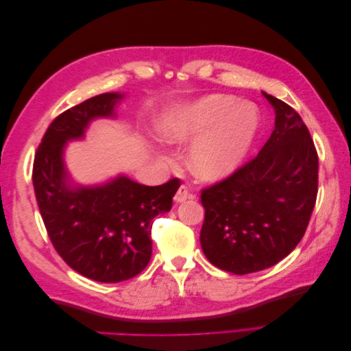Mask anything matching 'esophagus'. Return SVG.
<instances>
[{
    "label": "esophagus",
    "mask_w": 351,
    "mask_h": 351,
    "mask_svg": "<svg viewBox=\"0 0 351 351\" xmlns=\"http://www.w3.org/2000/svg\"><path fill=\"white\" fill-rule=\"evenodd\" d=\"M189 197H192V195H190L187 186L182 184V186L178 187V190H177V193H176V196H174V200L177 202V204H182V202H184V200L189 199Z\"/></svg>",
    "instance_id": "34e87169"
}]
</instances>
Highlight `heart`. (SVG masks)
<instances>
[{"label": "heart", "instance_id": "b5f03b06", "mask_svg": "<svg viewBox=\"0 0 351 351\" xmlns=\"http://www.w3.org/2000/svg\"><path fill=\"white\" fill-rule=\"evenodd\" d=\"M228 95H209L168 111L158 123L161 139L180 143L196 137L189 149V165L205 180L226 177L240 165L254 139L258 114L249 104Z\"/></svg>", "mask_w": 351, "mask_h": 351}]
</instances>
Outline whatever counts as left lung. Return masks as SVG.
<instances>
[{
  "instance_id": "8db88e82",
  "label": "left lung",
  "mask_w": 351,
  "mask_h": 351,
  "mask_svg": "<svg viewBox=\"0 0 351 351\" xmlns=\"http://www.w3.org/2000/svg\"><path fill=\"white\" fill-rule=\"evenodd\" d=\"M275 129L261 152L221 182L202 189L200 244L208 261L244 275L267 269L303 239L317 196V152L289 104L262 92Z\"/></svg>"
}]
</instances>
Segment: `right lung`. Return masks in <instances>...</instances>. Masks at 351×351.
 <instances>
[{"label":"right lung","instance_id":"obj_1","mask_svg":"<svg viewBox=\"0 0 351 351\" xmlns=\"http://www.w3.org/2000/svg\"><path fill=\"white\" fill-rule=\"evenodd\" d=\"M121 93H102L61 112L38 146L32 171L40 217L57 253L80 275L101 282L136 277L151 261L152 219L173 206L180 180L143 186L119 177L98 187H71L62 162L67 141L90 120L114 115Z\"/></svg>","mask_w":351,"mask_h":351}]
</instances>
